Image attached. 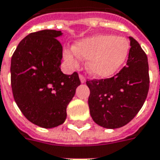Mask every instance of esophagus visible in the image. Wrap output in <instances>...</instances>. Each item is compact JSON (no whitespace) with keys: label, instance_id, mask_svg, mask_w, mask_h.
I'll list each match as a JSON object with an SVG mask.
<instances>
[{"label":"esophagus","instance_id":"34e87169","mask_svg":"<svg viewBox=\"0 0 160 160\" xmlns=\"http://www.w3.org/2000/svg\"><path fill=\"white\" fill-rule=\"evenodd\" d=\"M79 78H80V81H81V83H85V78H84V77H83V75H79Z\"/></svg>","mask_w":160,"mask_h":160}]
</instances>
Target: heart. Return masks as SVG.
Returning <instances> with one entry per match:
<instances>
[{"instance_id": "obj_1", "label": "heart", "mask_w": 160, "mask_h": 160, "mask_svg": "<svg viewBox=\"0 0 160 160\" xmlns=\"http://www.w3.org/2000/svg\"><path fill=\"white\" fill-rule=\"evenodd\" d=\"M130 52L129 42L125 37L113 34H98L78 41L73 52L66 51L65 59L73 67L77 66V57L88 59L86 68L98 78L114 76L122 68Z\"/></svg>"}]
</instances>
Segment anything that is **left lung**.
<instances>
[{
    "label": "left lung",
    "mask_w": 160,
    "mask_h": 160,
    "mask_svg": "<svg viewBox=\"0 0 160 160\" xmlns=\"http://www.w3.org/2000/svg\"><path fill=\"white\" fill-rule=\"evenodd\" d=\"M130 39L126 65L113 77L89 80L90 114L97 125L108 129L126 126L142 108L150 86L148 58L138 42Z\"/></svg>",
    "instance_id": "left-lung-1"
}]
</instances>
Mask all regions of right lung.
<instances>
[{"instance_id":"add662e5","label":"right lung","mask_w":160,"mask_h":160,"mask_svg":"<svg viewBox=\"0 0 160 160\" xmlns=\"http://www.w3.org/2000/svg\"><path fill=\"white\" fill-rule=\"evenodd\" d=\"M61 31L42 30L18 43L11 58L10 75L14 100L30 122L43 128L63 124L67 107L80 85L77 72L60 69Z\"/></svg>"}]
</instances>
